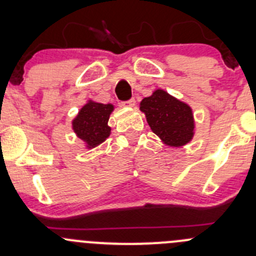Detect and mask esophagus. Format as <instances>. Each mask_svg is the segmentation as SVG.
<instances>
[{"label": "esophagus", "instance_id": "1", "mask_svg": "<svg viewBox=\"0 0 256 256\" xmlns=\"http://www.w3.org/2000/svg\"><path fill=\"white\" fill-rule=\"evenodd\" d=\"M135 104H136V102H135V99H130V100H126V102H121V105H122V106H135Z\"/></svg>", "mask_w": 256, "mask_h": 256}]
</instances>
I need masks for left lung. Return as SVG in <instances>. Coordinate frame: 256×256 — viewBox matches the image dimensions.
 <instances>
[{"label":"left lung","instance_id":"obj_1","mask_svg":"<svg viewBox=\"0 0 256 256\" xmlns=\"http://www.w3.org/2000/svg\"><path fill=\"white\" fill-rule=\"evenodd\" d=\"M140 110L146 114L151 130L166 144L180 147L193 138L194 121L192 109L164 90L144 98Z\"/></svg>","mask_w":256,"mask_h":256}]
</instances>
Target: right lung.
I'll use <instances>...</instances> for the list:
<instances>
[{
    "label": "right lung",
    "mask_w": 256,
    "mask_h": 256,
    "mask_svg": "<svg viewBox=\"0 0 256 256\" xmlns=\"http://www.w3.org/2000/svg\"><path fill=\"white\" fill-rule=\"evenodd\" d=\"M112 110V104L89 102L82 108L78 116L74 118V132L88 144V147L92 148L98 146L109 138L112 128L108 126V121Z\"/></svg>",
    "instance_id": "1"
}]
</instances>
